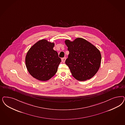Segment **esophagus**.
I'll use <instances>...</instances> for the list:
<instances>
[{"mask_svg": "<svg viewBox=\"0 0 125 125\" xmlns=\"http://www.w3.org/2000/svg\"><path fill=\"white\" fill-rule=\"evenodd\" d=\"M66 59V57H64L62 58V62L63 63H64Z\"/></svg>", "mask_w": 125, "mask_h": 125, "instance_id": "1", "label": "esophagus"}]
</instances>
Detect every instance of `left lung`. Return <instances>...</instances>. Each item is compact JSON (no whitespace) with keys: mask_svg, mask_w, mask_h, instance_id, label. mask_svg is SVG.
Listing matches in <instances>:
<instances>
[{"mask_svg":"<svg viewBox=\"0 0 125 125\" xmlns=\"http://www.w3.org/2000/svg\"><path fill=\"white\" fill-rule=\"evenodd\" d=\"M65 42L69 52L65 63L73 76L80 81H86L94 76L101 64L100 51L88 41L81 38L73 42L69 40Z\"/></svg>","mask_w":125,"mask_h":125,"instance_id":"left-lung-1","label":"left lung"}]
</instances>
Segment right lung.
<instances>
[{"label": "right lung", "mask_w": 125, "mask_h": 125, "mask_svg": "<svg viewBox=\"0 0 125 125\" xmlns=\"http://www.w3.org/2000/svg\"><path fill=\"white\" fill-rule=\"evenodd\" d=\"M54 46V43L42 40L32 45L26 55L25 62L28 72L39 81H48L57 71L61 59L53 49Z\"/></svg>", "instance_id": "right-lung-1"}]
</instances>
